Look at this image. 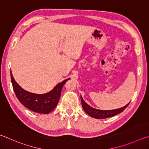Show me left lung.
I'll return each mask as SVG.
<instances>
[{
	"label": "left lung",
	"instance_id": "left-lung-1",
	"mask_svg": "<svg viewBox=\"0 0 149 149\" xmlns=\"http://www.w3.org/2000/svg\"><path fill=\"white\" fill-rule=\"evenodd\" d=\"M80 99H81L82 108L86 113L88 115H90V116L97 119L107 118H109V117L115 116L116 114L122 113V112L127 107V105H128L130 103V102L128 104H127L126 106H124L122 108L114 109V110L105 111V110H99V109H94L92 107H90V105H88V104L85 102L84 100H83L82 96H80Z\"/></svg>",
	"mask_w": 149,
	"mask_h": 149
}]
</instances>
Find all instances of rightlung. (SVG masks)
I'll list each match as a JSON object with an SVG mask.
<instances>
[{
  "label": "right lung",
  "mask_w": 149,
  "mask_h": 149,
  "mask_svg": "<svg viewBox=\"0 0 149 149\" xmlns=\"http://www.w3.org/2000/svg\"><path fill=\"white\" fill-rule=\"evenodd\" d=\"M13 89L18 100L31 111L41 114H48L56 108L59 102L62 88L67 79L59 83L50 92L44 94H36L23 90L15 81L10 70Z\"/></svg>",
  "instance_id": "1"
}]
</instances>
